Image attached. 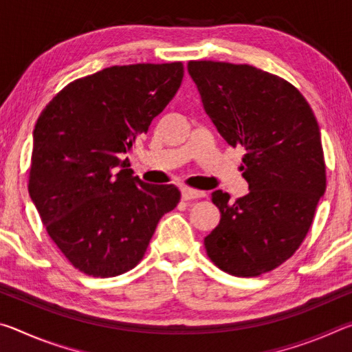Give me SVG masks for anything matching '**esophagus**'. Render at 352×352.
Wrapping results in <instances>:
<instances>
[{
  "mask_svg": "<svg viewBox=\"0 0 352 352\" xmlns=\"http://www.w3.org/2000/svg\"><path fill=\"white\" fill-rule=\"evenodd\" d=\"M204 190H197V189H190V188H183L182 189V197L183 200H194V199H204L205 197Z\"/></svg>",
  "mask_w": 352,
  "mask_h": 352,
  "instance_id": "obj_1",
  "label": "esophagus"
}]
</instances>
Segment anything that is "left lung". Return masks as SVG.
<instances>
[{"label":"left lung","instance_id":"obj_1","mask_svg":"<svg viewBox=\"0 0 352 352\" xmlns=\"http://www.w3.org/2000/svg\"><path fill=\"white\" fill-rule=\"evenodd\" d=\"M188 71L219 133L245 151L250 188L234 201L212 192L222 219L205 237L206 254L230 275L259 276L300 248L324 194L318 122L298 88L252 65L190 60Z\"/></svg>","mask_w":352,"mask_h":352}]
</instances>
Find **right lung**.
Listing matches in <instances>:
<instances>
[{
	"label": "right lung",
	"mask_w": 352,
	"mask_h": 352,
	"mask_svg": "<svg viewBox=\"0 0 352 352\" xmlns=\"http://www.w3.org/2000/svg\"><path fill=\"white\" fill-rule=\"evenodd\" d=\"M182 79V62L116 65L68 83L37 119L29 194L52 242L88 276L138 265L160 219L180 201L174 184L132 177L124 155Z\"/></svg>",
	"instance_id": "obj_1"
}]
</instances>
